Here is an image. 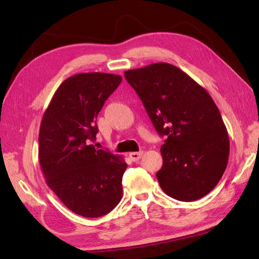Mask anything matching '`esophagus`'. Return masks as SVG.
<instances>
[{"label":"esophagus","mask_w":259,"mask_h":259,"mask_svg":"<svg viewBox=\"0 0 259 259\" xmlns=\"http://www.w3.org/2000/svg\"><path fill=\"white\" fill-rule=\"evenodd\" d=\"M142 155H144V151H139V152H131L130 155H129V157H130L131 160L135 161V162H137V161H139V159L142 157Z\"/></svg>","instance_id":"1"}]
</instances>
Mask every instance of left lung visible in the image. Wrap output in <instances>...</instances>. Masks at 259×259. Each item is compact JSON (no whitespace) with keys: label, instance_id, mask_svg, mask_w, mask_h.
Here are the masks:
<instances>
[{"label":"left lung","instance_id":"1","mask_svg":"<svg viewBox=\"0 0 259 259\" xmlns=\"http://www.w3.org/2000/svg\"><path fill=\"white\" fill-rule=\"evenodd\" d=\"M159 136L163 164L156 174L161 189L180 201L209 194L223 177L229 138L209 93L179 68L153 63L124 72Z\"/></svg>","mask_w":259,"mask_h":259}]
</instances>
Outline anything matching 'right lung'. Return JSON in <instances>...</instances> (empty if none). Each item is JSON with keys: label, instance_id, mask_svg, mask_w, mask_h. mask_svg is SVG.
Returning a JSON list of instances; mask_svg holds the SVG:
<instances>
[{"label": "right lung", "instance_id": "right-lung-1", "mask_svg": "<svg viewBox=\"0 0 259 259\" xmlns=\"http://www.w3.org/2000/svg\"><path fill=\"white\" fill-rule=\"evenodd\" d=\"M121 81L101 72L70 76L42 118L38 160L47 184L65 207L87 218L104 216L122 197L126 163L90 145L99 130L98 113Z\"/></svg>", "mask_w": 259, "mask_h": 259}]
</instances>
